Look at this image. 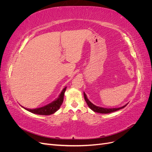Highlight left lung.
<instances>
[{
	"instance_id": "1",
	"label": "left lung",
	"mask_w": 152,
	"mask_h": 152,
	"mask_svg": "<svg viewBox=\"0 0 152 152\" xmlns=\"http://www.w3.org/2000/svg\"><path fill=\"white\" fill-rule=\"evenodd\" d=\"M84 99L85 101L86 102L87 105L88 107L93 110V111L97 112V113H112L113 112L117 111L118 110H121L122 108H124L125 107H126V104L124 105L123 107H121L120 108H103V107H98V106L94 105L93 103H92L87 98V96L86 94V93L84 92Z\"/></svg>"
}]
</instances>
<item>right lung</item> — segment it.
Returning a JSON list of instances; mask_svg holds the SVG:
<instances>
[{"label": "right lung", "mask_w": 152, "mask_h": 152, "mask_svg": "<svg viewBox=\"0 0 152 152\" xmlns=\"http://www.w3.org/2000/svg\"><path fill=\"white\" fill-rule=\"evenodd\" d=\"M66 89V87H65V88L62 90L61 93H60V94H59L58 98L56 99H55L52 103L44 106V107L38 108H35V109H29V108H26L23 107H22L25 108V110H28V112L35 114L42 115H49L54 113L56 111H58L63 103L64 94H65Z\"/></svg>", "instance_id": "add662e5"}]
</instances>
